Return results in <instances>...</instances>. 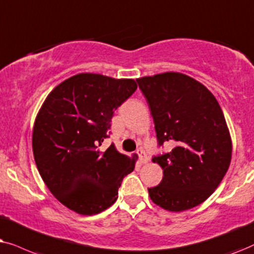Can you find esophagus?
Instances as JSON below:
<instances>
[{
    "mask_svg": "<svg viewBox=\"0 0 254 254\" xmlns=\"http://www.w3.org/2000/svg\"><path fill=\"white\" fill-rule=\"evenodd\" d=\"M137 154H138V157H139V161L141 162V164H146V162L148 161V157L146 155V153H145V151L143 150V148H138Z\"/></svg>",
    "mask_w": 254,
    "mask_h": 254,
    "instance_id": "34e87169",
    "label": "esophagus"
}]
</instances>
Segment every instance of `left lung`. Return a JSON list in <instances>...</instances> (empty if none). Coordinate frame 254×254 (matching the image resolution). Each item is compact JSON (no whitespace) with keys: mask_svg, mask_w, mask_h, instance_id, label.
<instances>
[{"mask_svg":"<svg viewBox=\"0 0 254 254\" xmlns=\"http://www.w3.org/2000/svg\"><path fill=\"white\" fill-rule=\"evenodd\" d=\"M153 117L158 145H174L152 158L164 171L148 188L151 200L168 211L201 204L218 187L231 161L232 143L217 100L203 84L182 73L137 79Z\"/></svg>","mask_w":254,"mask_h":254,"instance_id":"8db88e82","label":"left lung"}]
</instances>
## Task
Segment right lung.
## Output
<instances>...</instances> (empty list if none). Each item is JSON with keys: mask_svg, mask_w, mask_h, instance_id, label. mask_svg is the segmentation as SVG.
I'll return each instance as SVG.
<instances>
[{"mask_svg": "<svg viewBox=\"0 0 254 254\" xmlns=\"http://www.w3.org/2000/svg\"><path fill=\"white\" fill-rule=\"evenodd\" d=\"M137 89L132 79L93 73L76 74L46 97L35 121L33 157L40 177L54 197L80 215H95L117 200L125 175L136 158L111 144L114 111Z\"/></svg>", "mask_w": 254, "mask_h": 254, "instance_id": "right-lung-1", "label": "right lung"}]
</instances>
